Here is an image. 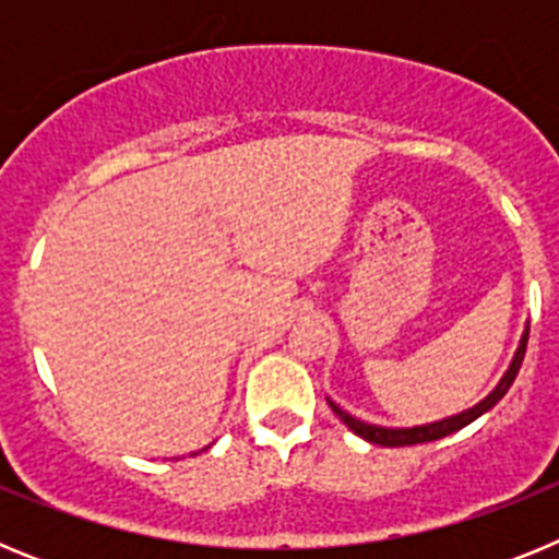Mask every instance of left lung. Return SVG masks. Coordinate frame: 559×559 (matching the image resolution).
<instances>
[{
  "label": "left lung",
  "instance_id": "1",
  "mask_svg": "<svg viewBox=\"0 0 559 559\" xmlns=\"http://www.w3.org/2000/svg\"><path fill=\"white\" fill-rule=\"evenodd\" d=\"M526 341H530V328L523 330V338L521 344H518L515 349V358H512L510 369L503 372V378L498 380V386L492 389L487 397L481 400V403H476L473 408H467V412L462 414H453V417H445L439 419V423H428V426H414V428H383V426H372V423H364V419L353 417V414L341 412L338 406H335L333 400H328L330 408L335 412V417L344 423V426L349 428L353 433H358L360 439H367V442H372V445H383V448H403V445H419V442H433V439H442L448 437V433L459 431V428L471 426L473 419L481 417L484 412H490L492 406H496L498 400L503 397V394L510 392L512 380L518 378V369H521L523 364V353H526Z\"/></svg>",
  "mask_w": 559,
  "mask_h": 559
}]
</instances>
